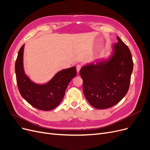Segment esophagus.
Segmentation results:
<instances>
[{"mask_svg":"<svg viewBox=\"0 0 150 150\" xmlns=\"http://www.w3.org/2000/svg\"><path fill=\"white\" fill-rule=\"evenodd\" d=\"M76 71H77V72L78 73V72H80V69H81V66L80 64H78V65L76 66Z\"/></svg>","mask_w":150,"mask_h":150,"instance_id":"esophagus-1","label":"esophagus"}]
</instances>
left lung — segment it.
Here are the masks:
<instances>
[{
    "mask_svg": "<svg viewBox=\"0 0 150 150\" xmlns=\"http://www.w3.org/2000/svg\"><path fill=\"white\" fill-rule=\"evenodd\" d=\"M108 58L84 65L80 75L84 95L93 107L104 109L120 101L129 89L133 61L131 52L119 37Z\"/></svg>",
    "mask_w": 150,
    "mask_h": 150,
    "instance_id": "1",
    "label": "left lung"
}]
</instances>
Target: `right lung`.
Listing matches in <instances>:
<instances>
[{
	"instance_id": "1",
	"label": "right lung",
	"mask_w": 150,
	"mask_h": 150,
	"mask_svg": "<svg viewBox=\"0 0 150 150\" xmlns=\"http://www.w3.org/2000/svg\"><path fill=\"white\" fill-rule=\"evenodd\" d=\"M23 44L15 63V72L21 96L34 108L50 111L57 107L64 96L68 84L76 75V67L62 69L45 84H37L25 74L23 68Z\"/></svg>"
}]
</instances>
